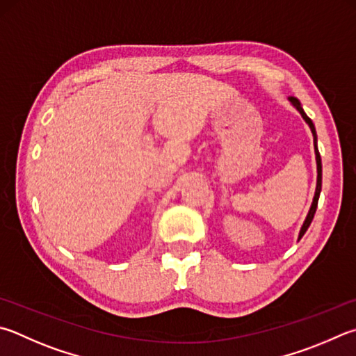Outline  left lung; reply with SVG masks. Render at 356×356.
Returning a JSON list of instances; mask_svg holds the SVG:
<instances>
[{
	"label": "left lung",
	"mask_w": 356,
	"mask_h": 356,
	"mask_svg": "<svg viewBox=\"0 0 356 356\" xmlns=\"http://www.w3.org/2000/svg\"><path fill=\"white\" fill-rule=\"evenodd\" d=\"M289 102L296 107V111L299 112L302 115V118L305 120L307 124L309 126V129H312V134H313V143H314V154H316V166H318V180H316V191H314V197H313V202H312V207H309V211L308 215L305 218V221H303V225L300 227V232H299V240L300 238L305 235V232L308 230L309 224H312L313 218H314V213H316V209H318V200H319V195H321V188H322V161H321V156H319V149H318V135H316V129H314V124L313 121L308 118L307 113L303 112V108L300 106V101L294 98V96H289Z\"/></svg>",
	"instance_id": "obj_1"
}]
</instances>
